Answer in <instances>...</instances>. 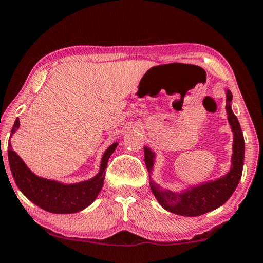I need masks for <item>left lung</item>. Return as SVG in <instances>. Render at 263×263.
<instances>
[{
	"instance_id": "left-lung-1",
	"label": "left lung",
	"mask_w": 263,
	"mask_h": 263,
	"mask_svg": "<svg viewBox=\"0 0 263 263\" xmlns=\"http://www.w3.org/2000/svg\"><path fill=\"white\" fill-rule=\"evenodd\" d=\"M227 105L226 111L228 116L229 125L234 133V141H233V156L232 167L226 176L216 179L214 181H208L199 186L190 187L182 193L160 189L156 182L149 180V186L160 205L172 212L174 214L184 216H198L214 211L222 206L227 200L232 197L235 189L239 184L241 176H242L243 158H245V140L242 130L236 116L233 114L231 102L233 99L232 92L227 90ZM145 164L148 172L151 173L154 162V153L148 147H144Z\"/></svg>"
}]
</instances>
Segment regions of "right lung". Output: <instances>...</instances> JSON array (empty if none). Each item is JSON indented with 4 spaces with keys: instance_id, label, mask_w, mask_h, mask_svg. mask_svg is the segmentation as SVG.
I'll return each mask as SVG.
<instances>
[{
    "instance_id": "right-lung-1",
    "label": "right lung",
    "mask_w": 263,
    "mask_h": 263,
    "mask_svg": "<svg viewBox=\"0 0 263 263\" xmlns=\"http://www.w3.org/2000/svg\"><path fill=\"white\" fill-rule=\"evenodd\" d=\"M18 126L20 120L16 119L11 135L16 131V128H18ZM117 145H118L117 143L112 144L104 152L101 170L97 176L90 180L71 185H64L61 182L35 176L17 156V153L12 149L10 141L9 146H8L9 148L8 149V159H9L10 171L16 185L30 201L50 213L70 214L84 210L97 198L104 184L107 161L116 149Z\"/></svg>"
}]
</instances>
